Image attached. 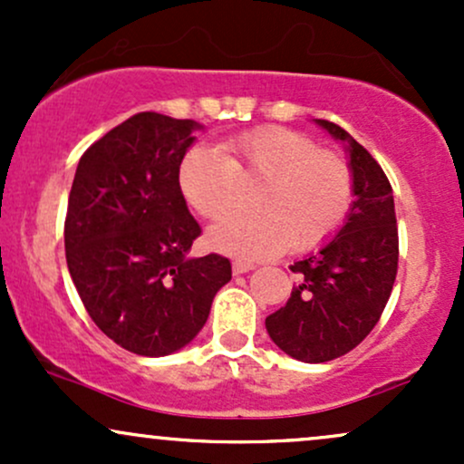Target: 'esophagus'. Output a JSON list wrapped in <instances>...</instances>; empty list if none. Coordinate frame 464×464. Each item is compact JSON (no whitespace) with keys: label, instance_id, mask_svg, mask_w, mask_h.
<instances>
[{"label":"esophagus","instance_id":"34e87169","mask_svg":"<svg viewBox=\"0 0 464 464\" xmlns=\"http://www.w3.org/2000/svg\"><path fill=\"white\" fill-rule=\"evenodd\" d=\"M253 268H255V264L246 262V259H236V262H233V275H244Z\"/></svg>","mask_w":464,"mask_h":464}]
</instances>
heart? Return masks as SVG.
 <instances>
[{
    "label": "heart",
    "instance_id": "obj_1",
    "mask_svg": "<svg viewBox=\"0 0 464 464\" xmlns=\"http://www.w3.org/2000/svg\"><path fill=\"white\" fill-rule=\"evenodd\" d=\"M244 185H262L255 216H233L211 228L214 248L236 257H268L287 244L312 250L327 242L349 214L353 172L338 152L285 126H259L196 148L180 165V189L202 218L220 220Z\"/></svg>",
    "mask_w": 464,
    "mask_h": 464
}]
</instances>
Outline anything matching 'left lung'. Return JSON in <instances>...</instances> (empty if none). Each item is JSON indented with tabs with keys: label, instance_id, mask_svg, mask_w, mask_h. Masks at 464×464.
Instances as JSON below:
<instances>
[{
	"label": "left lung",
	"instance_id": "8db88e82",
	"mask_svg": "<svg viewBox=\"0 0 464 464\" xmlns=\"http://www.w3.org/2000/svg\"><path fill=\"white\" fill-rule=\"evenodd\" d=\"M316 124L347 143L355 200L338 236L290 266L299 285L266 318L276 347L310 364L349 353L371 334L391 299L399 262L395 200L384 169L338 124Z\"/></svg>",
	"mask_w": 464,
	"mask_h": 464
}]
</instances>
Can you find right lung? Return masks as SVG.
Instances as JSON below:
<instances>
[{
	"label": "right lung",
	"mask_w": 464,
	"mask_h": 464,
	"mask_svg": "<svg viewBox=\"0 0 464 464\" xmlns=\"http://www.w3.org/2000/svg\"><path fill=\"white\" fill-rule=\"evenodd\" d=\"M194 120L137 113L80 157L65 218V257L84 310L126 351L169 355L196 338L231 281L222 255L188 257L200 236L179 172Z\"/></svg>",
	"instance_id": "right-lung-1"
}]
</instances>
